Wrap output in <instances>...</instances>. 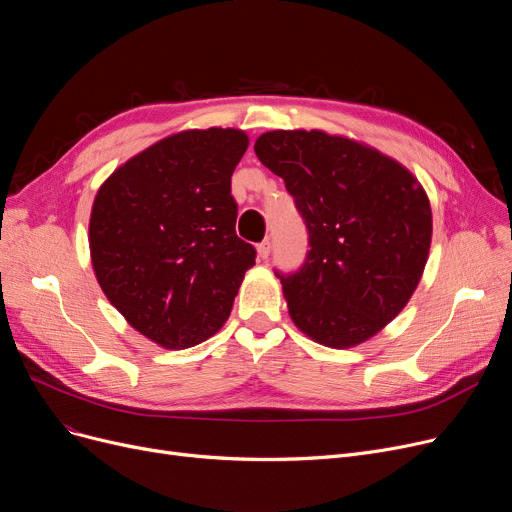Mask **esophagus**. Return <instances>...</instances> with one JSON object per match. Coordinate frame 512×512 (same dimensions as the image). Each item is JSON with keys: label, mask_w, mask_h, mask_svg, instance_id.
I'll return each instance as SVG.
<instances>
[{"label": "esophagus", "mask_w": 512, "mask_h": 512, "mask_svg": "<svg viewBox=\"0 0 512 512\" xmlns=\"http://www.w3.org/2000/svg\"><path fill=\"white\" fill-rule=\"evenodd\" d=\"M257 253H259V259H267L272 253V242L270 240H263L257 245Z\"/></svg>", "instance_id": "1"}]
</instances>
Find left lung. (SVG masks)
Returning a JSON list of instances; mask_svg holds the SVG:
<instances>
[{"mask_svg":"<svg viewBox=\"0 0 512 512\" xmlns=\"http://www.w3.org/2000/svg\"><path fill=\"white\" fill-rule=\"evenodd\" d=\"M255 153L286 184L309 251L282 282L309 338L348 348L378 334L415 292L432 242V207L398 161L321 130H272Z\"/></svg>","mask_w":512,"mask_h":512,"instance_id":"1","label":"left lung"}]
</instances>
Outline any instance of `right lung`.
<instances>
[{
    "mask_svg": "<svg viewBox=\"0 0 512 512\" xmlns=\"http://www.w3.org/2000/svg\"><path fill=\"white\" fill-rule=\"evenodd\" d=\"M247 147V134L234 128L178 132L128 159L95 197L97 282L159 346L188 348L218 332L255 265V247L236 236L230 193Z\"/></svg>",
    "mask_w": 512,
    "mask_h": 512,
    "instance_id": "add662e5",
    "label": "right lung"
}]
</instances>
